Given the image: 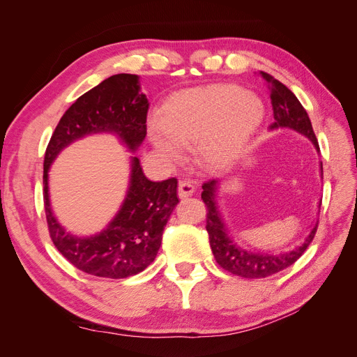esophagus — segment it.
I'll return each mask as SVG.
<instances>
[{
  "label": "esophagus",
  "instance_id": "34e87169",
  "mask_svg": "<svg viewBox=\"0 0 357 357\" xmlns=\"http://www.w3.org/2000/svg\"><path fill=\"white\" fill-rule=\"evenodd\" d=\"M193 192H195V188H193L192 183H189V181L178 183V197L180 198H188V197L193 195Z\"/></svg>",
  "mask_w": 357,
  "mask_h": 357
}]
</instances>
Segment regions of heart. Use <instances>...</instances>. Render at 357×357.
Masks as SVG:
<instances>
[{
  "label": "heart",
  "instance_id": "heart-1",
  "mask_svg": "<svg viewBox=\"0 0 357 357\" xmlns=\"http://www.w3.org/2000/svg\"><path fill=\"white\" fill-rule=\"evenodd\" d=\"M266 116L264 100L236 84H208L171 95L149 137L168 160L183 147L197 146V156L210 169H228L245 153Z\"/></svg>",
  "mask_w": 357,
  "mask_h": 357
}]
</instances>
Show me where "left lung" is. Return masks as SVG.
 I'll list each match as a JSON object with an SVG mask.
<instances>
[{
	"label": "left lung",
	"instance_id": "obj_1",
	"mask_svg": "<svg viewBox=\"0 0 357 357\" xmlns=\"http://www.w3.org/2000/svg\"><path fill=\"white\" fill-rule=\"evenodd\" d=\"M261 77L268 86L274 110V123L269 126V129L271 131H278V129L295 131L299 135L308 138L319 153V143L314 131H312L311 121L295 93L287 89L283 83L275 80L273 75L261 71ZM320 176L323 177L321 164ZM220 185L222 183L219 180L204 183L201 198L208 208L207 232L210 236L211 252L214 255L215 262L223 269L244 278H264L283 271V269L294 265L304 255L307 247L310 245L312 238H314V234L317 231V222L311 228L310 234L305 236V240L299 245H295L291 250L274 253L271 250H262V248H247L241 245L238 240L231 234L229 226L223 218L218 202Z\"/></svg>",
	"mask_w": 357,
	"mask_h": 357
}]
</instances>
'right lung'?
Segmentation results:
<instances>
[{
    "instance_id": "1",
    "label": "right lung",
    "mask_w": 357,
    "mask_h": 357,
    "mask_svg": "<svg viewBox=\"0 0 357 357\" xmlns=\"http://www.w3.org/2000/svg\"><path fill=\"white\" fill-rule=\"evenodd\" d=\"M149 100L137 74H114L83 93L63 113L45 155V210L53 244L80 271L95 277L126 278L155 261L162 232L178 204L177 180L152 181L132 155L125 199L105 228L74 235L58 222L50 205L49 171L63 149L83 138L116 135L135 153L146 137Z\"/></svg>"
}]
</instances>
